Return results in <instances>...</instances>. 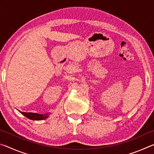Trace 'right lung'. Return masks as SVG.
<instances>
[{"label":"right lung","mask_w":154,"mask_h":154,"mask_svg":"<svg viewBox=\"0 0 154 154\" xmlns=\"http://www.w3.org/2000/svg\"><path fill=\"white\" fill-rule=\"evenodd\" d=\"M23 116L26 117L27 118L32 119V120H43V119H45L49 118V116L50 113H45V114H39V113H26V112H21Z\"/></svg>","instance_id":"add662e5"}]
</instances>
